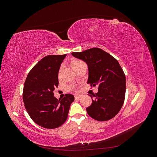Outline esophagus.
Instances as JSON below:
<instances>
[{"instance_id": "1", "label": "esophagus", "mask_w": 157, "mask_h": 157, "mask_svg": "<svg viewBox=\"0 0 157 157\" xmlns=\"http://www.w3.org/2000/svg\"><path fill=\"white\" fill-rule=\"evenodd\" d=\"M82 96H80V95H75V98L76 99H80V98H81Z\"/></svg>"}]
</instances>
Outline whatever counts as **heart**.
<instances>
[{
  "mask_svg": "<svg viewBox=\"0 0 157 157\" xmlns=\"http://www.w3.org/2000/svg\"><path fill=\"white\" fill-rule=\"evenodd\" d=\"M80 62H82V61H80V60L76 59V60L73 61L72 63H71V66H72V67H73V66L78 64ZM68 90H70V91H75V90H76V87L75 86H68Z\"/></svg>",
  "mask_w": 157,
  "mask_h": 157,
  "instance_id": "1",
  "label": "heart"
}]
</instances>
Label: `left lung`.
<instances>
[{
  "mask_svg": "<svg viewBox=\"0 0 157 157\" xmlns=\"http://www.w3.org/2000/svg\"><path fill=\"white\" fill-rule=\"evenodd\" d=\"M71 54L88 65V84L98 86V92L90 95L95 99L86 108L88 115L98 121L111 119L120 111L125 99L126 77L120 64L111 55L98 48Z\"/></svg>",
  "mask_w": 157,
  "mask_h": 157,
  "instance_id": "obj_1",
  "label": "left lung"
}]
</instances>
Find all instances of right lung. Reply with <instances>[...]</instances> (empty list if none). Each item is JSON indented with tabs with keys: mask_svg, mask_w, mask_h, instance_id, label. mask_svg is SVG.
Wrapping results in <instances>:
<instances>
[{
	"mask_svg": "<svg viewBox=\"0 0 157 157\" xmlns=\"http://www.w3.org/2000/svg\"><path fill=\"white\" fill-rule=\"evenodd\" d=\"M67 54L50 55L40 59L28 73L23 90L27 112L36 124L54 129L66 121L74 96L65 94L57 99L54 90L58 86V72Z\"/></svg>",
	"mask_w": 157,
	"mask_h": 157,
	"instance_id": "1",
	"label": "right lung"
}]
</instances>
